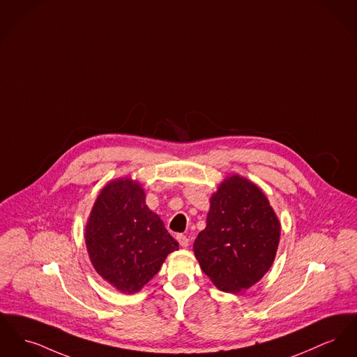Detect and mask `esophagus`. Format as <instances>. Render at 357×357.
<instances>
[{"instance_id":"1","label":"esophagus","mask_w":357,"mask_h":357,"mask_svg":"<svg viewBox=\"0 0 357 357\" xmlns=\"http://www.w3.org/2000/svg\"><path fill=\"white\" fill-rule=\"evenodd\" d=\"M176 240H178V243H179L181 247H183V248L189 247V238H188V236L179 233V234H176Z\"/></svg>"}]
</instances>
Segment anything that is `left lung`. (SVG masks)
<instances>
[{"instance_id": "8db88e82", "label": "left lung", "mask_w": 357, "mask_h": 357, "mask_svg": "<svg viewBox=\"0 0 357 357\" xmlns=\"http://www.w3.org/2000/svg\"><path fill=\"white\" fill-rule=\"evenodd\" d=\"M279 237L280 224L266 195L233 175L211 197L206 228L197 236L194 253L221 291L240 293L270 270Z\"/></svg>"}]
</instances>
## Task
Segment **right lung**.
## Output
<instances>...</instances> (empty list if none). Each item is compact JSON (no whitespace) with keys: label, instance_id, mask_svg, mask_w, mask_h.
I'll return each instance as SVG.
<instances>
[{"label":"right lung","instance_id":"1","mask_svg":"<svg viewBox=\"0 0 357 357\" xmlns=\"http://www.w3.org/2000/svg\"><path fill=\"white\" fill-rule=\"evenodd\" d=\"M84 238L96 271L121 293L139 291L178 250L163 221L148 209L143 189L129 178L101 191Z\"/></svg>","mask_w":357,"mask_h":357}]
</instances>
